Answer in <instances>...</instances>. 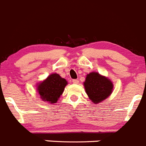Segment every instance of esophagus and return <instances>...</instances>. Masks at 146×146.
Listing matches in <instances>:
<instances>
[{
    "mask_svg": "<svg viewBox=\"0 0 146 146\" xmlns=\"http://www.w3.org/2000/svg\"><path fill=\"white\" fill-rule=\"evenodd\" d=\"M73 84H78V83H79V81H78V80H76V79H74V80H73Z\"/></svg>",
    "mask_w": 146,
    "mask_h": 146,
    "instance_id": "1",
    "label": "esophagus"
}]
</instances>
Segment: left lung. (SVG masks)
<instances>
[{
	"label": "left lung",
	"mask_w": 146,
	"mask_h": 146,
	"mask_svg": "<svg viewBox=\"0 0 146 146\" xmlns=\"http://www.w3.org/2000/svg\"><path fill=\"white\" fill-rule=\"evenodd\" d=\"M84 86L88 99L96 104L101 103L111 94L113 83L109 78L93 71L86 75Z\"/></svg>",
	"instance_id": "obj_1"
}]
</instances>
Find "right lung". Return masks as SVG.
I'll use <instances>...</instances> for the list:
<instances>
[{"instance_id": "1", "label": "right lung", "mask_w": 146, "mask_h": 146, "mask_svg": "<svg viewBox=\"0 0 146 146\" xmlns=\"http://www.w3.org/2000/svg\"><path fill=\"white\" fill-rule=\"evenodd\" d=\"M68 81L59 74L49 75L45 79L36 84V90L41 99L50 104H54L63 93Z\"/></svg>"}]
</instances>
